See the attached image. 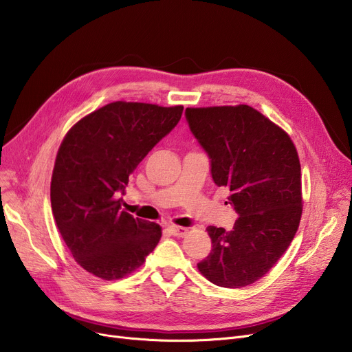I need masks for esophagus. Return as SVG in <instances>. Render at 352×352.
Wrapping results in <instances>:
<instances>
[{
    "label": "esophagus",
    "instance_id": "34e87169",
    "mask_svg": "<svg viewBox=\"0 0 352 352\" xmlns=\"http://www.w3.org/2000/svg\"><path fill=\"white\" fill-rule=\"evenodd\" d=\"M168 230H170V232H171L174 236H186V235L188 234V228H186V227L171 226Z\"/></svg>",
    "mask_w": 352,
    "mask_h": 352
}]
</instances>
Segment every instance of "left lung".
Wrapping results in <instances>:
<instances>
[{"mask_svg": "<svg viewBox=\"0 0 352 352\" xmlns=\"http://www.w3.org/2000/svg\"><path fill=\"white\" fill-rule=\"evenodd\" d=\"M211 177L231 191L232 231L210 226V255L198 263L208 281L241 288L264 276L287 251L302 214L301 165L288 134L250 105L187 108Z\"/></svg>", "mask_w": 352, "mask_h": 352, "instance_id": "left-lung-1", "label": "left lung"}]
</instances>
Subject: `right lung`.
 <instances>
[{
    "label": "right lung",
    "mask_w": 352,
    "mask_h": 352,
    "mask_svg": "<svg viewBox=\"0 0 352 352\" xmlns=\"http://www.w3.org/2000/svg\"><path fill=\"white\" fill-rule=\"evenodd\" d=\"M182 109L111 102L80 120L60 146L51 179L52 215L74 260L98 278L131 274L160 241V226L121 210L118 197Z\"/></svg>",
    "instance_id": "add662e5"
}]
</instances>
